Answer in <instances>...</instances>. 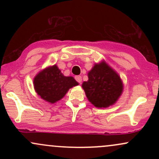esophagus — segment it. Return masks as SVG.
Wrapping results in <instances>:
<instances>
[{
    "label": "esophagus",
    "mask_w": 159,
    "mask_h": 159,
    "mask_svg": "<svg viewBox=\"0 0 159 159\" xmlns=\"http://www.w3.org/2000/svg\"><path fill=\"white\" fill-rule=\"evenodd\" d=\"M75 78L76 81L78 82V83H79V84L81 83V81H82V78H81V76L77 75V76H75Z\"/></svg>",
    "instance_id": "34e87169"
}]
</instances>
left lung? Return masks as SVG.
<instances>
[{
    "label": "left lung",
    "instance_id": "1",
    "mask_svg": "<svg viewBox=\"0 0 159 159\" xmlns=\"http://www.w3.org/2000/svg\"><path fill=\"white\" fill-rule=\"evenodd\" d=\"M88 81L82 87L95 107H107L116 102L123 92L120 76L105 62L96 64L88 73Z\"/></svg>",
    "mask_w": 159,
    "mask_h": 159
}]
</instances>
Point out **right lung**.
<instances>
[{
    "instance_id": "right-lung-1",
    "label": "right lung",
    "mask_w": 159,
    "mask_h": 159,
    "mask_svg": "<svg viewBox=\"0 0 159 159\" xmlns=\"http://www.w3.org/2000/svg\"><path fill=\"white\" fill-rule=\"evenodd\" d=\"M36 92L42 98L51 103L59 101L69 89L78 85L73 77H66L56 65L41 71L34 80Z\"/></svg>"
}]
</instances>
